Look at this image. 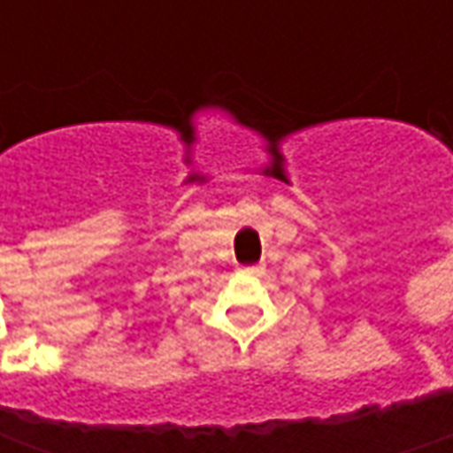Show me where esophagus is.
Wrapping results in <instances>:
<instances>
[{"instance_id":"esophagus-1","label":"esophagus","mask_w":453,"mask_h":453,"mask_svg":"<svg viewBox=\"0 0 453 453\" xmlns=\"http://www.w3.org/2000/svg\"><path fill=\"white\" fill-rule=\"evenodd\" d=\"M242 274H247V277H262L265 274V265H250V267H239Z\"/></svg>"}]
</instances>
